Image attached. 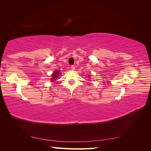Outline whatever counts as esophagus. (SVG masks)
I'll list each match as a JSON object with an SVG mask.
<instances>
[{"label":"esophagus","instance_id":"34e87169","mask_svg":"<svg viewBox=\"0 0 151 151\" xmlns=\"http://www.w3.org/2000/svg\"><path fill=\"white\" fill-rule=\"evenodd\" d=\"M71 69L72 70H75V66L74 65H72L71 66Z\"/></svg>","mask_w":151,"mask_h":151}]
</instances>
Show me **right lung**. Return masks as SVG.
<instances>
[{"instance_id":"add662e5","label":"right lung","mask_w":151,"mask_h":151,"mask_svg":"<svg viewBox=\"0 0 151 151\" xmlns=\"http://www.w3.org/2000/svg\"><path fill=\"white\" fill-rule=\"evenodd\" d=\"M59 74V71H56L54 73V74H53V78L52 79V80H54V79H56V77H57V76H58V74Z\"/></svg>"}]
</instances>
